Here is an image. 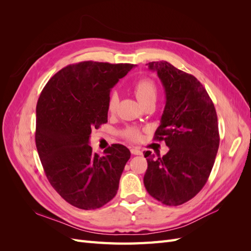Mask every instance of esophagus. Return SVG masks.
Masks as SVG:
<instances>
[{"label": "esophagus", "instance_id": "esophagus-1", "mask_svg": "<svg viewBox=\"0 0 251 251\" xmlns=\"http://www.w3.org/2000/svg\"><path fill=\"white\" fill-rule=\"evenodd\" d=\"M131 153L133 155H142V151H140L139 149L137 148H132L131 149Z\"/></svg>", "mask_w": 251, "mask_h": 251}]
</instances>
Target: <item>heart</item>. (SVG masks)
I'll use <instances>...</instances> for the list:
<instances>
[{"label":"heart","instance_id":"obj_1","mask_svg":"<svg viewBox=\"0 0 251 251\" xmlns=\"http://www.w3.org/2000/svg\"><path fill=\"white\" fill-rule=\"evenodd\" d=\"M157 87L155 82L150 78H142L139 79L134 85V93L137 97L138 101L141 104L147 103L151 100H156L157 97ZM119 98L116 92H113L110 95L109 102H108V110L110 112H114L116 110L118 105ZM125 137L131 140H138L140 138V132L135 127H128L125 132Z\"/></svg>","mask_w":251,"mask_h":251}]
</instances>
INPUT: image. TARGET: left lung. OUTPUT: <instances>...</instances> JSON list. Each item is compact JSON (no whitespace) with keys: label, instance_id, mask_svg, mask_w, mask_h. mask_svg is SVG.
Masks as SVG:
<instances>
[{"label":"left lung","instance_id":"1","mask_svg":"<svg viewBox=\"0 0 251 251\" xmlns=\"http://www.w3.org/2000/svg\"><path fill=\"white\" fill-rule=\"evenodd\" d=\"M165 91V107L156 140H164V156L144 151L148 170L143 183L148 193L165 205L177 206L198 194L206 183L219 149L215 105L202 83L170 63L151 62Z\"/></svg>","mask_w":251,"mask_h":251}]
</instances>
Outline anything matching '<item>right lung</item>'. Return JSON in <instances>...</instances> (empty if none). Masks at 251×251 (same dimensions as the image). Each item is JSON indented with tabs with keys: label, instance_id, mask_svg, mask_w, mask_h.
I'll use <instances>...</instances> for the list:
<instances>
[{
	"label": "right lung",
	"instance_id": "right-lung-1",
	"mask_svg": "<svg viewBox=\"0 0 251 251\" xmlns=\"http://www.w3.org/2000/svg\"><path fill=\"white\" fill-rule=\"evenodd\" d=\"M134 65L81 62L58 71L36 104L35 144L50 184L80 209H96L117 194L131 151L112 144L101 155L89 146L93 128L108 123L111 89Z\"/></svg>",
	"mask_w": 251,
	"mask_h": 251
}]
</instances>
